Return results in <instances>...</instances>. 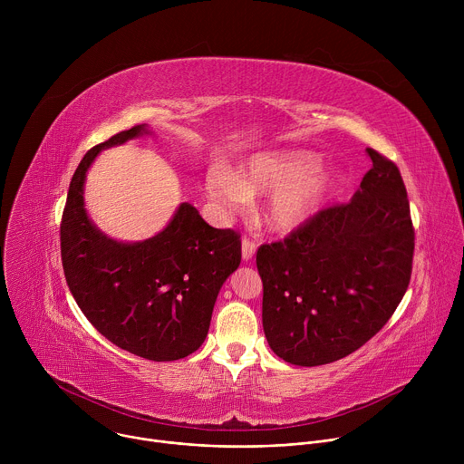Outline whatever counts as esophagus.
Returning <instances> with one entry per match:
<instances>
[{
  "label": "esophagus",
  "instance_id": "esophagus-1",
  "mask_svg": "<svg viewBox=\"0 0 464 464\" xmlns=\"http://www.w3.org/2000/svg\"><path fill=\"white\" fill-rule=\"evenodd\" d=\"M255 251H256V244L253 240H249V238H244L242 240V258L244 260H251Z\"/></svg>",
  "mask_w": 464,
  "mask_h": 464
}]
</instances>
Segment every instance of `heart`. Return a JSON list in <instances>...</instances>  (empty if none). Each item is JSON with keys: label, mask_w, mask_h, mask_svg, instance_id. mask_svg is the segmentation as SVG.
<instances>
[{"label": "heart", "mask_w": 464, "mask_h": 464, "mask_svg": "<svg viewBox=\"0 0 464 464\" xmlns=\"http://www.w3.org/2000/svg\"><path fill=\"white\" fill-rule=\"evenodd\" d=\"M342 183L336 169L321 167L312 150L290 149L249 158L238 172L218 167L206 181L209 200L226 213L247 206L251 196L272 194L262 220L274 233H292L310 222Z\"/></svg>", "instance_id": "heart-1"}]
</instances>
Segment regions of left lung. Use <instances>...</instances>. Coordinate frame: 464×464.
<instances>
[{"mask_svg":"<svg viewBox=\"0 0 464 464\" xmlns=\"http://www.w3.org/2000/svg\"><path fill=\"white\" fill-rule=\"evenodd\" d=\"M372 161L353 200L319 211L283 242L262 244V326L292 365L333 363L358 351L402 301L415 229L401 170Z\"/></svg>","mask_w":464,"mask_h":464,"instance_id":"obj_1","label":"left lung"}]
</instances>
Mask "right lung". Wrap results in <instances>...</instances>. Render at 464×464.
Masks as SVG:
<instances>
[{
    "mask_svg": "<svg viewBox=\"0 0 464 464\" xmlns=\"http://www.w3.org/2000/svg\"><path fill=\"white\" fill-rule=\"evenodd\" d=\"M145 134L149 126L138 124L86 152L65 200L60 253L79 308L106 340L145 360L172 362L204 343L218 292L240 264V237L211 227L187 202L141 242L110 238L90 220L88 169L101 150Z\"/></svg>",
    "mask_w": 464,
    "mask_h": 464,
    "instance_id": "add662e5",
    "label": "right lung"
}]
</instances>
